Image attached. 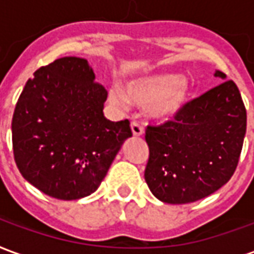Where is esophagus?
Returning <instances> with one entry per match:
<instances>
[{
    "label": "esophagus",
    "mask_w": 254,
    "mask_h": 254,
    "mask_svg": "<svg viewBox=\"0 0 254 254\" xmlns=\"http://www.w3.org/2000/svg\"><path fill=\"white\" fill-rule=\"evenodd\" d=\"M130 127H132V133L134 134V136H141V134L144 133L143 125H140L138 122L133 121L132 124H130Z\"/></svg>",
    "instance_id": "obj_1"
}]
</instances>
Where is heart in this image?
Here are the masks:
<instances>
[{"instance_id": "obj_1", "label": "heart", "mask_w": 254, "mask_h": 254, "mask_svg": "<svg viewBox=\"0 0 254 254\" xmlns=\"http://www.w3.org/2000/svg\"><path fill=\"white\" fill-rule=\"evenodd\" d=\"M188 94L189 81L187 77L162 73L129 81L125 95L120 89H111L110 100L116 106L125 107L129 99L140 106H149L155 117H170L184 106Z\"/></svg>"}]
</instances>
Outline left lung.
I'll return each instance as SVG.
<instances>
[{
	"label": "left lung",
	"mask_w": 254,
	"mask_h": 254,
	"mask_svg": "<svg viewBox=\"0 0 254 254\" xmlns=\"http://www.w3.org/2000/svg\"><path fill=\"white\" fill-rule=\"evenodd\" d=\"M223 80L189 100L160 125H148L149 158L144 178L163 202L187 204L227 184L240 160L246 132V109L240 89Z\"/></svg>",
	"instance_id": "left-lung-1"
}]
</instances>
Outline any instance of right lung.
Wrapping results in <instances>:
<instances>
[{
    "mask_svg": "<svg viewBox=\"0 0 254 254\" xmlns=\"http://www.w3.org/2000/svg\"><path fill=\"white\" fill-rule=\"evenodd\" d=\"M106 98L84 58H58L34 73L12 118L14 162L31 185L58 200H77L99 188L132 136L127 120L105 118Z\"/></svg>",
    "mask_w": 254,
    "mask_h": 254,
    "instance_id": "add662e5",
    "label": "right lung"
}]
</instances>
